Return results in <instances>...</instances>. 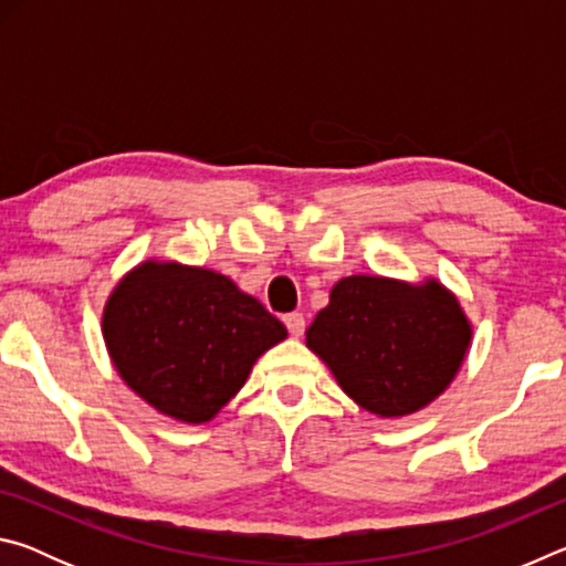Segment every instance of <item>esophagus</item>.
<instances>
[{"mask_svg": "<svg viewBox=\"0 0 566 566\" xmlns=\"http://www.w3.org/2000/svg\"><path fill=\"white\" fill-rule=\"evenodd\" d=\"M284 324H286V329H290L292 337H302L304 334V314H300V312L284 314Z\"/></svg>", "mask_w": 566, "mask_h": 566, "instance_id": "1", "label": "esophagus"}]
</instances>
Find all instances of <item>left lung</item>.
Wrapping results in <instances>:
<instances>
[{
  "mask_svg": "<svg viewBox=\"0 0 566 566\" xmlns=\"http://www.w3.org/2000/svg\"><path fill=\"white\" fill-rule=\"evenodd\" d=\"M472 342L457 296L437 280L409 284L352 274L306 329V347L344 395L379 417L424 409L452 385Z\"/></svg>",
  "mask_w": 566,
  "mask_h": 566,
  "instance_id": "1",
  "label": "left lung"
}]
</instances>
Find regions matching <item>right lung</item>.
<instances>
[{
	"instance_id": "add662e5",
	"label": "right lung",
	"mask_w": 566,
	"mask_h": 566,
	"mask_svg": "<svg viewBox=\"0 0 566 566\" xmlns=\"http://www.w3.org/2000/svg\"><path fill=\"white\" fill-rule=\"evenodd\" d=\"M102 334L132 391L161 415L202 424L286 327L224 274L147 260L112 290Z\"/></svg>"
}]
</instances>
